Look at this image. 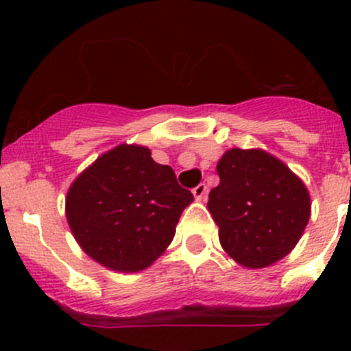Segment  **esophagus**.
Segmentation results:
<instances>
[{
    "instance_id": "1",
    "label": "esophagus",
    "mask_w": 351,
    "mask_h": 351,
    "mask_svg": "<svg viewBox=\"0 0 351 351\" xmlns=\"http://www.w3.org/2000/svg\"><path fill=\"white\" fill-rule=\"evenodd\" d=\"M192 192H193V197H195L197 200H205L208 189H207V185H205V183H200V185H197L195 189L192 190Z\"/></svg>"
}]
</instances>
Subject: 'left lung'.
Masks as SVG:
<instances>
[{"mask_svg":"<svg viewBox=\"0 0 351 351\" xmlns=\"http://www.w3.org/2000/svg\"><path fill=\"white\" fill-rule=\"evenodd\" d=\"M217 175L207 207L229 256L243 267L265 268L289 254L309 222L306 185L260 149L228 151Z\"/></svg>","mask_w":351,"mask_h":351,"instance_id":"obj_1","label":"left lung"}]
</instances>
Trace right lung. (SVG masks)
Instances as JSON below:
<instances>
[{"mask_svg": "<svg viewBox=\"0 0 351 351\" xmlns=\"http://www.w3.org/2000/svg\"><path fill=\"white\" fill-rule=\"evenodd\" d=\"M190 190L143 146L100 156L71 185L66 215L74 238L95 261L119 271L149 267L175 236Z\"/></svg>", "mask_w": 351, "mask_h": 351, "instance_id": "right-lung-1", "label": "right lung"}]
</instances>
